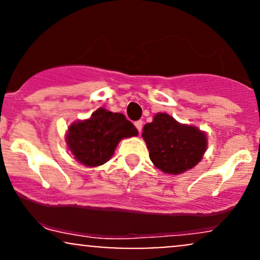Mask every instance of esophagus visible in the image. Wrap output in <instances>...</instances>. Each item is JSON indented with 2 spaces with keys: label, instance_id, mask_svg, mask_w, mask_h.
Instances as JSON below:
<instances>
[{
  "label": "esophagus",
  "instance_id": "esophagus-1",
  "mask_svg": "<svg viewBox=\"0 0 260 260\" xmlns=\"http://www.w3.org/2000/svg\"><path fill=\"white\" fill-rule=\"evenodd\" d=\"M134 126H136L137 127V129H138V132L140 133V132H142V128H143V121H137L136 122V123H134Z\"/></svg>",
  "mask_w": 260,
  "mask_h": 260
}]
</instances>
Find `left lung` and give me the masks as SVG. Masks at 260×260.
Wrapping results in <instances>:
<instances>
[{
	"instance_id": "1",
	"label": "left lung",
	"mask_w": 260,
	"mask_h": 260,
	"mask_svg": "<svg viewBox=\"0 0 260 260\" xmlns=\"http://www.w3.org/2000/svg\"><path fill=\"white\" fill-rule=\"evenodd\" d=\"M153 164L166 174L178 175L194 168L207 149V137L198 128L178 123L168 113H157L143 128Z\"/></svg>"
}]
</instances>
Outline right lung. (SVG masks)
<instances>
[{"mask_svg": "<svg viewBox=\"0 0 260 260\" xmlns=\"http://www.w3.org/2000/svg\"><path fill=\"white\" fill-rule=\"evenodd\" d=\"M137 134V128L123 113L99 109L89 120L70 127L67 144L79 162L85 166H99L112 156L122 138Z\"/></svg>", "mask_w": 260, "mask_h": 260, "instance_id": "obj_1", "label": "right lung"}]
</instances>
